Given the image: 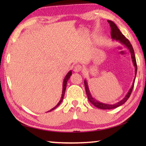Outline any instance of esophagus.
<instances>
[{"label":"esophagus","mask_w":146,"mask_h":146,"mask_svg":"<svg viewBox=\"0 0 146 146\" xmlns=\"http://www.w3.org/2000/svg\"><path fill=\"white\" fill-rule=\"evenodd\" d=\"M82 70V66H81L80 64H77V65H76L75 66V68H74V71H75V72H79V71H80Z\"/></svg>","instance_id":"1"}]
</instances>
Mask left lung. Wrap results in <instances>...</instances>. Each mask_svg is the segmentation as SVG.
I'll return each mask as SVG.
<instances>
[{
  "label": "left lung",
  "mask_w": 146,
  "mask_h": 146,
  "mask_svg": "<svg viewBox=\"0 0 146 146\" xmlns=\"http://www.w3.org/2000/svg\"><path fill=\"white\" fill-rule=\"evenodd\" d=\"M109 24H110V27H111V36L113 39H115V40H117L118 41H120L121 43L123 44V45H125L127 48L129 49L130 53H131V58L133 59V62L134 64V66L135 67V76L137 75V61H136V58H135V51L134 49L133 48V46L131 45V44L130 43V42L129 41L127 38L125 37V36L121 33V31L119 30V29L118 28V27L117 25L113 23V21H108ZM135 81V80H134ZM134 83L133 82V86L130 89V90L128 93L127 94V95L125 96V97L124 98H123V100H122L120 102H118L117 104H103L98 102L96 100L94 99V98L91 97V94L90 93V91H89V88L87 84V82L86 81L84 80V86H85V89H86V95L88 96V100L92 104L93 106H95V107H97L99 109H101V110H111V109H114L118 107L121 105H122L123 104H124L125 102H126L127 100L129 98L131 94L132 93L133 87H134Z\"/></svg>",
  "instance_id": "1"
}]
</instances>
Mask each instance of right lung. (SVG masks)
<instances>
[{"label":"right lung","instance_id":"right-lung-1","mask_svg":"<svg viewBox=\"0 0 146 146\" xmlns=\"http://www.w3.org/2000/svg\"><path fill=\"white\" fill-rule=\"evenodd\" d=\"M71 71H70V72H69L67 75H66V77H65V78H64V83H63V90H62V97H61V99H60V100L59 101V102L58 103V104L56 105L55 108H53L52 110H49V111H52V110H55V108H56L58 107V106L60 104V103L62 102V100H63V98H64V93H65V91H66V84H67V82H68V79L70 78V76H71Z\"/></svg>","mask_w":146,"mask_h":146}]
</instances>
